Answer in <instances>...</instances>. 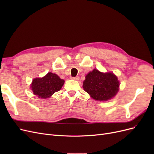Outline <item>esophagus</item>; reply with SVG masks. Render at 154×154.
Wrapping results in <instances>:
<instances>
[{
  "mask_svg": "<svg viewBox=\"0 0 154 154\" xmlns=\"http://www.w3.org/2000/svg\"><path fill=\"white\" fill-rule=\"evenodd\" d=\"M72 79H74V80H80V77L78 76L72 78Z\"/></svg>",
  "mask_w": 154,
  "mask_h": 154,
  "instance_id": "esophagus-1",
  "label": "esophagus"
}]
</instances>
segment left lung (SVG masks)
Returning a JSON list of instances; mask_svg holds the SVG:
<instances>
[{
    "mask_svg": "<svg viewBox=\"0 0 154 154\" xmlns=\"http://www.w3.org/2000/svg\"><path fill=\"white\" fill-rule=\"evenodd\" d=\"M119 82L113 73H102L94 69L85 76L83 88L93 99L106 101L118 92Z\"/></svg>",
    "mask_w": 154,
    "mask_h": 154,
    "instance_id": "1",
    "label": "left lung"
}]
</instances>
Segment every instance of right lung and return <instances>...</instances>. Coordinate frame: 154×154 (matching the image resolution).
<instances>
[{
    "instance_id": "obj_1",
    "label": "right lung",
    "mask_w": 154,
    "mask_h": 154,
    "mask_svg": "<svg viewBox=\"0 0 154 154\" xmlns=\"http://www.w3.org/2000/svg\"><path fill=\"white\" fill-rule=\"evenodd\" d=\"M64 82L57 74L49 72L43 78L34 79L31 87L35 95L45 99L61 89Z\"/></svg>"
}]
</instances>
